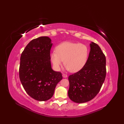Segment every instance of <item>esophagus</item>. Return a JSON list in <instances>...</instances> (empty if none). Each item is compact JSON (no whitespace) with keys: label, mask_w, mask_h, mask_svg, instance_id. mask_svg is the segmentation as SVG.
<instances>
[{"label":"esophagus","mask_w":124,"mask_h":124,"mask_svg":"<svg viewBox=\"0 0 124 124\" xmlns=\"http://www.w3.org/2000/svg\"><path fill=\"white\" fill-rule=\"evenodd\" d=\"M62 77L63 78H67V75L66 74H64V73H63L62 74Z\"/></svg>","instance_id":"34e87169"}]
</instances>
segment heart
Wrapping results in <instances>:
<instances>
[{"instance_id":"1","label":"heart","mask_w":124,"mask_h":124,"mask_svg":"<svg viewBox=\"0 0 124 124\" xmlns=\"http://www.w3.org/2000/svg\"><path fill=\"white\" fill-rule=\"evenodd\" d=\"M88 54V48L83 44L63 42L51 52L50 58L56 70H59L64 62L67 70L74 73L84 66Z\"/></svg>"}]
</instances>
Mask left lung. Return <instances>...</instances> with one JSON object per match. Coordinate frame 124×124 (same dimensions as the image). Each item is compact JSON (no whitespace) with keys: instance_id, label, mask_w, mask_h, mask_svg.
<instances>
[{"instance_id":"obj_1","label":"left lung","mask_w":124,"mask_h":124,"mask_svg":"<svg viewBox=\"0 0 124 124\" xmlns=\"http://www.w3.org/2000/svg\"><path fill=\"white\" fill-rule=\"evenodd\" d=\"M89 57L82 68L69 76L68 95L72 101H90L99 92L106 75V59L97 44L91 42Z\"/></svg>"}]
</instances>
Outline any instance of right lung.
<instances>
[{"label": "right lung", "instance_id": "obj_1", "mask_svg": "<svg viewBox=\"0 0 124 124\" xmlns=\"http://www.w3.org/2000/svg\"><path fill=\"white\" fill-rule=\"evenodd\" d=\"M51 40L40 37L28 44L20 58L19 77L28 95L39 101H45L54 95L57 84L62 79L61 72L51 68Z\"/></svg>", "mask_w": 124, "mask_h": 124}]
</instances>
